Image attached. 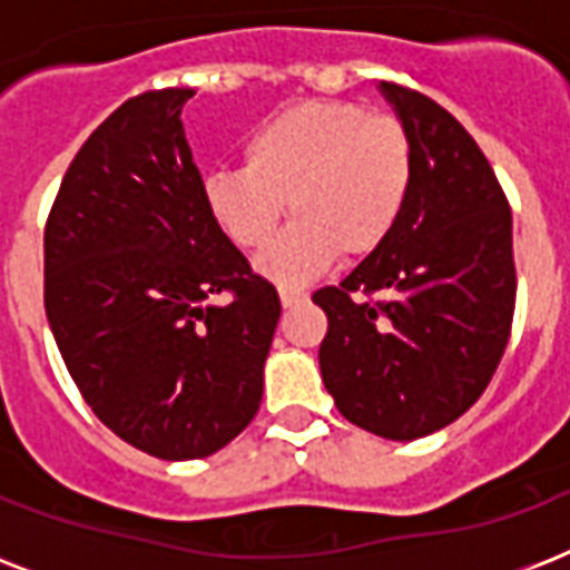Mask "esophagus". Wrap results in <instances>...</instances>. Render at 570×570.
Segmentation results:
<instances>
[{
  "instance_id": "esophagus-1",
  "label": "esophagus",
  "mask_w": 570,
  "mask_h": 570,
  "mask_svg": "<svg viewBox=\"0 0 570 570\" xmlns=\"http://www.w3.org/2000/svg\"><path fill=\"white\" fill-rule=\"evenodd\" d=\"M304 298H307V293H302V289L281 286V304H284V307H295V304H302Z\"/></svg>"
}]
</instances>
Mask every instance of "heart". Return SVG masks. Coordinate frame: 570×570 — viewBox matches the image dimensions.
I'll use <instances>...</instances> for the list:
<instances>
[{
    "label": "heart",
    "mask_w": 570,
    "mask_h": 570,
    "mask_svg": "<svg viewBox=\"0 0 570 570\" xmlns=\"http://www.w3.org/2000/svg\"><path fill=\"white\" fill-rule=\"evenodd\" d=\"M414 141L393 115L357 102L304 100L242 141V168L204 174L200 197L236 248H259L281 215L295 222L257 268L277 284H304L331 259L370 257L396 230L414 186Z\"/></svg>",
    "instance_id": "b5f03b06"
}]
</instances>
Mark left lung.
Instances as JSON below:
<instances>
[{
	"instance_id": "left-lung-1",
	"label": "left lung",
	"mask_w": 570,
	"mask_h": 570,
	"mask_svg": "<svg viewBox=\"0 0 570 570\" xmlns=\"http://www.w3.org/2000/svg\"><path fill=\"white\" fill-rule=\"evenodd\" d=\"M381 94L414 141V186L387 242L313 293L328 316L320 370L348 423L416 441L459 420L503 357L518 289L512 209L450 111L396 82Z\"/></svg>"
}]
</instances>
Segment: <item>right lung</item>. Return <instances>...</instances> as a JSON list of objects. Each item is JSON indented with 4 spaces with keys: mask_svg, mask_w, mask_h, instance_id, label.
Returning a JSON list of instances; mask_svg holds the SVG:
<instances>
[{
    "mask_svg": "<svg viewBox=\"0 0 570 570\" xmlns=\"http://www.w3.org/2000/svg\"><path fill=\"white\" fill-rule=\"evenodd\" d=\"M191 94L147 91L111 111L43 230V304L76 387L165 461L206 459L254 420L281 320L275 286L206 213L180 120Z\"/></svg>",
    "mask_w": 570,
    "mask_h": 570,
    "instance_id": "right-lung-1",
    "label": "right lung"
}]
</instances>
